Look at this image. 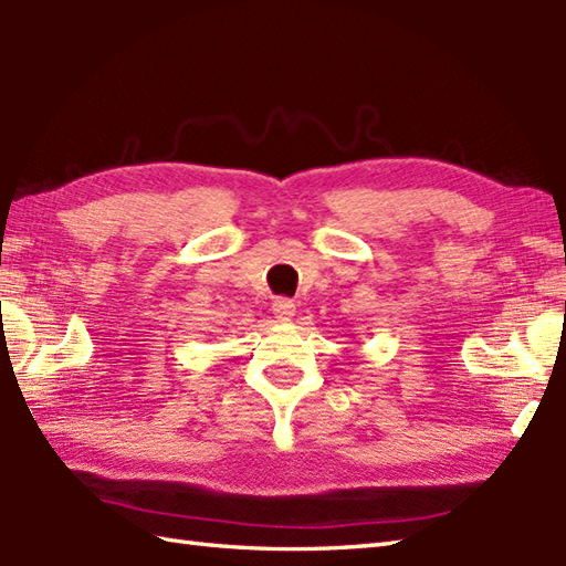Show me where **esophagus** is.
Instances as JSON below:
<instances>
[{"label":"esophagus","mask_w":566,"mask_h":566,"mask_svg":"<svg viewBox=\"0 0 566 566\" xmlns=\"http://www.w3.org/2000/svg\"><path fill=\"white\" fill-rule=\"evenodd\" d=\"M272 313H274V318H277V321H292L294 313H296L294 301L277 298V301H274V304H272Z\"/></svg>","instance_id":"1"}]
</instances>
